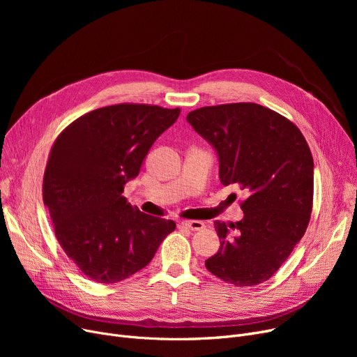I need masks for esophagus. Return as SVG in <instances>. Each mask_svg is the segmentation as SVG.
Here are the masks:
<instances>
[{
	"mask_svg": "<svg viewBox=\"0 0 357 357\" xmlns=\"http://www.w3.org/2000/svg\"><path fill=\"white\" fill-rule=\"evenodd\" d=\"M182 226L192 230V231H198V230H202L205 227V224L202 221L192 220V221H182Z\"/></svg>",
	"mask_w": 357,
	"mask_h": 357,
	"instance_id": "esophagus-1",
	"label": "esophagus"
}]
</instances>
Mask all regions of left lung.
I'll use <instances>...</instances> for the list:
<instances>
[{"label":"left lung","instance_id":"8db88e82","mask_svg":"<svg viewBox=\"0 0 357 357\" xmlns=\"http://www.w3.org/2000/svg\"><path fill=\"white\" fill-rule=\"evenodd\" d=\"M186 121L214 147L221 183L236 185L246 197L240 221L214 222L220 249L205 268L236 287L265 282L308 227L314 192L310 147L295 124L253 102L202 107Z\"/></svg>","mask_w":357,"mask_h":357}]
</instances>
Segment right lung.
<instances>
[{
  "label": "right lung",
  "mask_w": 357,
  "mask_h": 357,
  "mask_svg": "<svg viewBox=\"0 0 357 357\" xmlns=\"http://www.w3.org/2000/svg\"><path fill=\"white\" fill-rule=\"evenodd\" d=\"M179 112L143 104L102 107L75 120L52 147L43 202L68 257L98 284L120 282L147 266L176 227L121 194Z\"/></svg>",
  "instance_id": "1"
}]
</instances>
